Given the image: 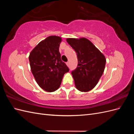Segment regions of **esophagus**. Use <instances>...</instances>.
<instances>
[{
  "label": "esophagus",
  "instance_id": "34e87169",
  "mask_svg": "<svg viewBox=\"0 0 134 134\" xmlns=\"http://www.w3.org/2000/svg\"><path fill=\"white\" fill-rule=\"evenodd\" d=\"M66 65H67V66H69V62L66 63Z\"/></svg>",
  "mask_w": 134,
  "mask_h": 134
}]
</instances>
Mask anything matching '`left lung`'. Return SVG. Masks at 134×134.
I'll return each instance as SVG.
<instances>
[{"instance_id": "8db88e82", "label": "left lung", "mask_w": 134, "mask_h": 134, "mask_svg": "<svg viewBox=\"0 0 134 134\" xmlns=\"http://www.w3.org/2000/svg\"><path fill=\"white\" fill-rule=\"evenodd\" d=\"M66 41L75 50L78 58V66L71 72L75 87L81 92L90 91L103 73L105 56L86 38H68Z\"/></svg>"}]
</instances>
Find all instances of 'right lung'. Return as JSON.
Here are the masks:
<instances>
[{"label": "right lung", "mask_w": 134, "mask_h": 134, "mask_svg": "<svg viewBox=\"0 0 134 134\" xmlns=\"http://www.w3.org/2000/svg\"><path fill=\"white\" fill-rule=\"evenodd\" d=\"M62 37L48 36L40 42L30 54L31 70L38 86L52 92L60 87L64 74L69 69L61 59L59 52Z\"/></svg>", "instance_id": "obj_1"}]
</instances>
